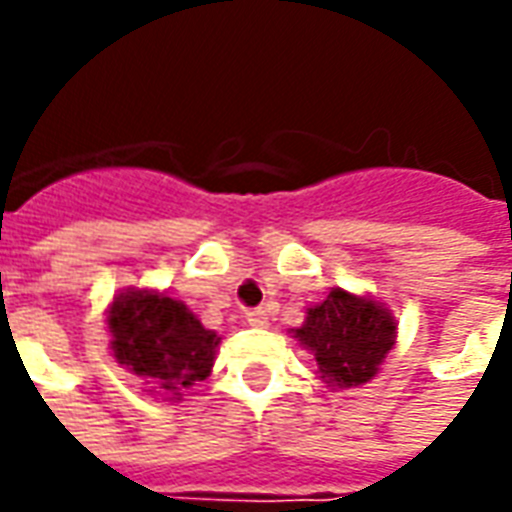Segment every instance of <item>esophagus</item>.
I'll list each match as a JSON object with an SVG mask.
<instances>
[{
    "label": "esophagus",
    "mask_w": 512,
    "mask_h": 512,
    "mask_svg": "<svg viewBox=\"0 0 512 512\" xmlns=\"http://www.w3.org/2000/svg\"><path fill=\"white\" fill-rule=\"evenodd\" d=\"M246 323H249V326H255V329H266V326H268L266 310H252V312H246Z\"/></svg>",
    "instance_id": "1"
}]
</instances>
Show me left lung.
I'll use <instances>...</instances> for the list:
<instances>
[{
  "mask_svg": "<svg viewBox=\"0 0 512 512\" xmlns=\"http://www.w3.org/2000/svg\"><path fill=\"white\" fill-rule=\"evenodd\" d=\"M296 343L315 359V376L329 389H354L378 376L397 343V321L384 301L367 293L332 288L321 304L307 307Z\"/></svg>",
  "mask_w": 512,
  "mask_h": 512,
  "instance_id": "left-lung-1",
  "label": "left lung"
}]
</instances>
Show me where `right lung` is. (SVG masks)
Here are the masks:
<instances>
[{
  "label": "right lung",
  "mask_w": 512,
  "mask_h": 512,
  "mask_svg": "<svg viewBox=\"0 0 512 512\" xmlns=\"http://www.w3.org/2000/svg\"><path fill=\"white\" fill-rule=\"evenodd\" d=\"M109 348L147 395L178 403L183 392L211 376L222 337L167 290H120L106 310Z\"/></svg>",
  "instance_id": "1"
}]
</instances>
